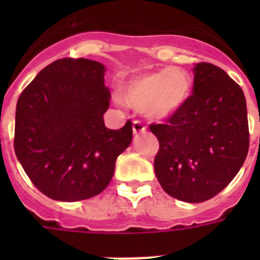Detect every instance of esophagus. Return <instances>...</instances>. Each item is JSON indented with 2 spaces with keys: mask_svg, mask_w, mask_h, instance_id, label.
<instances>
[{
  "mask_svg": "<svg viewBox=\"0 0 260 260\" xmlns=\"http://www.w3.org/2000/svg\"><path fill=\"white\" fill-rule=\"evenodd\" d=\"M146 126L143 125L142 122L138 121V120H135L134 124H132V131H134V135H140V134H144L146 132Z\"/></svg>",
  "mask_w": 260,
  "mask_h": 260,
  "instance_id": "1",
  "label": "esophagus"
}]
</instances>
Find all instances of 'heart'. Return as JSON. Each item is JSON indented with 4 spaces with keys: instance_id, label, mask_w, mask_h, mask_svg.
<instances>
[{
    "instance_id": "heart-1",
    "label": "heart",
    "mask_w": 260,
    "mask_h": 260,
    "mask_svg": "<svg viewBox=\"0 0 260 260\" xmlns=\"http://www.w3.org/2000/svg\"><path fill=\"white\" fill-rule=\"evenodd\" d=\"M191 94L190 75L178 67L131 78L121 89V100L154 121H165L181 112Z\"/></svg>"
}]
</instances>
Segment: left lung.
<instances>
[{
    "label": "left lung",
    "instance_id": "left-lung-1",
    "mask_svg": "<svg viewBox=\"0 0 260 260\" xmlns=\"http://www.w3.org/2000/svg\"><path fill=\"white\" fill-rule=\"evenodd\" d=\"M158 138L155 174L169 196L204 202L230 185L246 160L250 134L242 87L212 63L194 66L193 94L165 124Z\"/></svg>",
    "mask_w": 260,
    "mask_h": 260
}]
</instances>
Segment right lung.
Here are the masks:
<instances>
[{"label":"right lung","instance_id":"add662e5","mask_svg":"<svg viewBox=\"0 0 260 260\" xmlns=\"http://www.w3.org/2000/svg\"><path fill=\"white\" fill-rule=\"evenodd\" d=\"M105 66L64 58L44 67L18 97L14 152L36 187L56 201H81L109 185L132 124H104L110 91Z\"/></svg>","mask_w":260,"mask_h":260}]
</instances>
